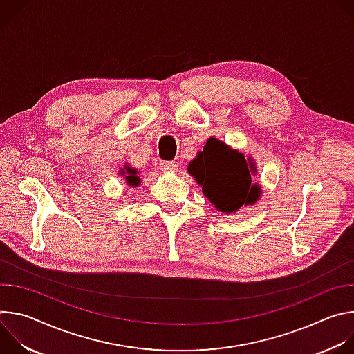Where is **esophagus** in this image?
<instances>
[{"label":"esophagus","mask_w":354,"mask_h":354,"mask_svg":"<svg viewBox=\"0 0 354 354\" xmlns=\"http://www.w3.org/2000/svg\"><path fill=\"white\" fill-rule=\"evenodd\" d=\"M161 169L165 172H174L178 169V164L175 161H164L161 162Z\"/></svg>","instance_id":"obj_1"}]
</instances>
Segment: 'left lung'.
I'll list each match as a JSON object with an SVG mask.
<instances>
[{
    "label": "left lung",
    "instance_id": "obj_1",
    "mask_svg": "<svg viewBox=\"0 0 354 354\" xmlns=\"http://www.w3.org/2000/svg\"><path fill=\"white\" fill-rule=\"evenodd\" d=\"M187 172L223 213H235L242 206L257 203L262 193L250 178L257 172L255 164L216 137H210L203 151L189 162Z\"/></svg>",
    "mask_w": 354,
    "mask_h": 354
}]
</instances>
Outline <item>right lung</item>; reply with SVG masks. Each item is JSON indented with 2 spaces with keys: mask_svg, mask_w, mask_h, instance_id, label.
I'll return each mask as SVG.
<instances>
[{
  "mask_svg": "<svg viewBox=\"0 0 354 354\" xmlns=\"http://www.w3.org/2000/svg\"><path fill=\"white\" fill-rule=\"evenodd\" d=\"M119 175L124 176L126 183H127L129 186L137 187V186L140 185V176H137V175H138V171L134 169V168H130L129 165H124V169H120Z\"/></svg>",
  "mask_w": 354,
  "mask_h": 354,
  "instance_id": "1",
  "label": "right lung"
}]
</instances>
